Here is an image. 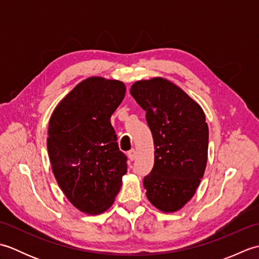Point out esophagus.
<instances>
[{
    "label": "esophagus",
    "mask_w": 259,
    "mask_h": 259,
    "mask_svg": "<svg viewBox=\"0 0 259 259\" xmlns=\"http://www.w3.org/2000/svg\"><path fill=\"white\" fill-rule=\"evenodd\" d=\"M128 157H129V159H130L131 161L135 160V158H136V150H135V149L129 150V151H128Z\"/></svg>",
    "instance_id": "34e87169"
}]
</instances>
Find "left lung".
<instances>
[{"mask_svg": "<svg viewBox=\"0 0 259 259\" xmlns=\"http://www.w3.org/2000/svg\"><path fill=\"white\" fill-rule=\"evenodd\" d=\"M130 93L146 111L155 144V163L144 178L147 198L162 211H176L191 199L205 172V113L180 88L161 78L136 82Z\"/></svg>", "mask_w": 259, "mask_h": 259, "instance_id": "obj_1", "label": "left lung"}]
</instances>
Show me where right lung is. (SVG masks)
<instances>
[{"label": "right lung", "mask_w": 259, "mask_h": 259, "mask_svg": "<svg viewBox=\"0 0 259 259\" xmlns=\"http://www.w3.org/2000/svg\"><path fill=\"white\" fill-rule=\"evenodd\" d=\"M124 95L121 81L87 79L60 102L49 122L53 174L70 202L83 212L107 210L126 172L128 158L110 122Z\"/></svg>", "instance_id": "right-lung-1"}]
</instances>
